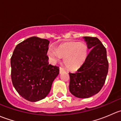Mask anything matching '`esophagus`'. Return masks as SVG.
<instances>
[{
    "label": "esophagus",
    "mask_w": 121,
    "mask_h": 121,
    "mask_svg": "<svg viewBox=\"0 0 121 121\" xmlns=\"http://www.w3.org/2000/svg\"><path fill=\"white\" fill-rule=\"evenodd\" d=\"M64 71V69H63V68H61V67H60V73H63V71Z\"/></svg>",
    "instance_id": "34e87169"
}]
</instances>
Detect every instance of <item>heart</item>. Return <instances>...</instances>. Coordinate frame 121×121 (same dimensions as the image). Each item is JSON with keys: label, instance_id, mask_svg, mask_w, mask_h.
Here are the masks:
<instances>
[{"label": "heart", "instance_id": "b5f03b06", "mask_svg": "<svg viewBox=\"0 0 121 121\" xmlns=\"http://www.w3.org/2000/svg\"><path fill=\"white\" fill-rule=\"evenodd\" d=\"M88 53V47L85 43L67 42L60 45L56 49L50 46L47 50V55L53 63L60 61L64 57V63L69 69L77 70L86 61Z\"/></svg>", "mask_w": 121, "mask_h": 121}]
</instances>
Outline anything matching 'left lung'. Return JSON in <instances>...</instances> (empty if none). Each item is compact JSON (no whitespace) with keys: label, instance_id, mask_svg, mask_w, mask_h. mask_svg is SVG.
Wrapping results in <instances>:
<instances>
[{"label":"left lung","instance_id":"8db88e82","mask_svg":"<svg viewBox=\"0 0 121 121\" xmlns=\"http://www.w3.org/2000/svg\"><path fill=\"white\" fill-rule=\"evenodd\" d=\"M91 50L84 65L75 73H69V90L75 97L87 98L98 93L108 71L107 50L97 37H84Z\"/></svg>","mask_w":121,"mask_h":121}]
</instances>
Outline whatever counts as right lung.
<instances>
[{
    "label": "right lung",
    "instance_id": "right-lung-1",
    "mask_svg": "<svg viewBox=\"0 0 121 121\" xmlns=\"http://www.w3.org/2000/svg\"><path fill=\"white\" fill-rule=\"evenodd\" d=\"M50 41L31 37L18 44L10 59L11 78L23 98L36 102L47 97L59 67L49 64L47 56Z\"/></svg>",
    "mask_w": 121,
    "mask_h": 121
}]
</instances>
